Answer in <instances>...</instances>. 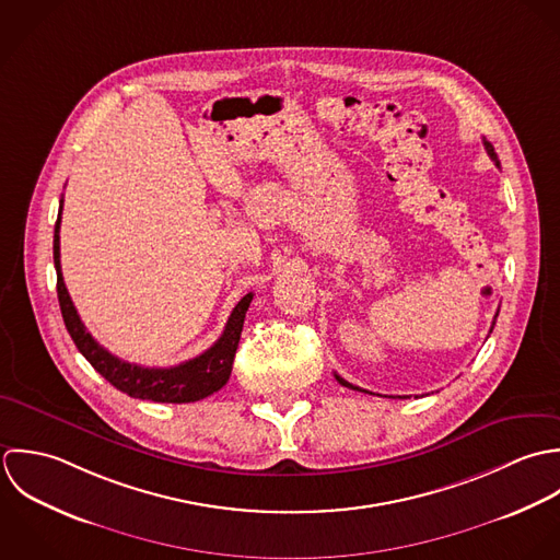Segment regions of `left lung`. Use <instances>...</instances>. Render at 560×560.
<instances>
[{
  "instance_id": "left-lung-1",
  "label": "left lung",
  "mask_w": 560,
  "mask_h": 560,
  "mask_svg": "<svg viewBox=\"0 0 560 560\" xmlns=\"http://www.w3.org/2000/svg\"><path fill=\"white\" fill-rule=\"evenodd\" d=\"M485 149H487V153H489V158H491V160H493V162H495V166H498V168H500V160H498V153H495V151H493V144H491V142H487V140H485ZM495 318H498V314H495ZM493 325H495V323H493ZM491 329H493V327H491ZM336 378H337V383H339V385H343V387H350V389H357V392H365V389H361V387H354V385H352V383H348V381H343V378H341V376H339V374H336ZM368 394H370V392H368Z\"/></svg>"
}]
</instances>
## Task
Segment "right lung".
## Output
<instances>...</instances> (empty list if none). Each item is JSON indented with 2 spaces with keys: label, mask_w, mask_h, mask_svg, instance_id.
Listing matches in <instances>:
<instances>
[{
  "label": "right lung",
  "mask_w": 560,
  "mask_h": 560,
  "mask_svg": "<svg viewBox=\"0 0 560 560\" xmlns=\"http://www.w3.org/2000/svg\"><path fill=\"white\" fill-rule=\"evenodd\" d=\"M60 214H62V201H60ZM60 214L54 229V266L58 277V283H56L58 303H60V312H62L69 336L75 341L78 350L91 361V365L108 383H113L116 389L140 400L182 405V402H195V400L208 398L214 392H219L229 381L233 357H235L240 334L244 327V316L253 301V292L246 294L233 307L224 325L223 336L199 357L188 359L173 368H144V365L122 361L114 357L113 352H108L95 337L86 331L67 292L62 270H60Z\"/></svg>",
  "instance_id": "1"
}]
</instances>
